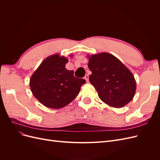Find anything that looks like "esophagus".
I'll return each instance as SVG.
<instances>
[{
  "label": "esophagus",
  "mask_w": 160,
  "mask_h": 160,
  "mask_svg": "<svg viewBox=\"0 0 160 160\" xmlns=\"http://www.w3.org/2000/svg\"><path fill=\"white\" fill-rule=\"evenodd\" d=\"M84 79L86 80L87 82H88L89 81V75H85Z\"/></svg>",
  "instance_id": "esophagus-1"
}]
</instances>
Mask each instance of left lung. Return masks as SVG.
I'll return each mask as SVG.
<instances>
[{
	"label": "left lung",
	"instance_id": "left-lung-1",
	"mask_svg": "<svg viewBox=\"0 0 160 160\" xmlns=\"http://www.w3.org/2000/svg\"><path fill=\"white\" fill-rule=\"evenodd\" d=\"M92 72L89 79L99 98L111 107L121 108L133 98L136 81L128 67L108 52L88 56Z\"/></svg>",
	"mask_w": 160,
	"mask_h": 160
}]
</instances>
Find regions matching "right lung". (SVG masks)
<instances>
[{
	"label": "right lung",
	"instance_id": "right-lung-1",
	"mask_svg": "<svg viewBox=\"0 0 160 160\" xmlns=\"http://www.w3.org/2000/svg\"><path fill=\"white\" fill-rule=\"evenodd\" d=\"M71 57L72 55H70ZM68 59L59 54L47 57L30 79V88L35 98L48 108L60 109L69 104L79 94L83 79L67 70Z\"/></svg>",
	"mask_w": 160,
	"mask_h": 160
}]
</instances>
